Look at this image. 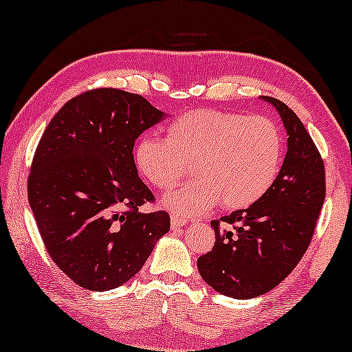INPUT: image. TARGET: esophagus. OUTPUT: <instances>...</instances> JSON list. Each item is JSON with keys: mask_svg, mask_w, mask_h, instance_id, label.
Instances as JSON below:
<instances>
[{"mask_svg": "<svg viewBox=\"0 0 352 352\" xmlns=\"http://www.w3.org/2000/svg\"><path fill=\"white\" fill-rule=\"evenodd\" d=\"M186 223H187V219L182 218V216H179L177 213H171V228L173 229H179Z\"/></svg>", "mask_w": 352, "mask_h": 352, "instance_id": "1", "label": "esophagus"}]
</instances>
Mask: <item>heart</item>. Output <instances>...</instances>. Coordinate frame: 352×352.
Masks as SVG:
<instances>
[{"instance_id":"heart-1","label":"heart","mask_w":352,"mask_h":352,"mask_svg":"<svg viewBox=\"0 0 352 352\" xmlns=\"http://www.w3.org/2000/svg\"><path fill=\"white\" fill-rule=\"evenodd\" d=\"M282 134L271 118L226 110H192L166 126V139L139 138L134 163L147 182L170 190L192 163L197 176L163 199L177 214H201L218 204L247 208L276 181L282 163Z\"/></svg>"}]
</instances>
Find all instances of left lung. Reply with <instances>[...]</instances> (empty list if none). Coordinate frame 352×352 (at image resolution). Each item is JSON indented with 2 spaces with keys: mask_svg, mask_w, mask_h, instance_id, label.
I'll list each match as a JSON object with an SVG mask.
<instances>
[{
  "mask_svg": "<svg viewBox=\"0 0 352 352\" xmlns=\"http://www.w3.org/2000/svg\"><path fill=\"white\" fill-rule=\"evenodd\" d=\"M263 99L276 107L287 129L280 171L271 189L248 208L211 221L214 247L197 259L201 278L235 300L264 295L295 269L325 200L324 160L305 124L282 100Z\"/></svg>",
  "mask_w": 352,
  "mask_h": 352,
  "instance_id": "obj_1",
  "label": "left lung"
}]
</instances>
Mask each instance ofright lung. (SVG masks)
I'll use <instances>...</instances> for the list:
<instances>
[{
    "instance_id": "right-lung-1",
    "label": "right lung",
    "mask_w": 352,
    "mask_h": 352,
    "mask_svg": "<svg viewBox=\"0 0 352 352\" xmlns=\"http://www.w3.org/2000/svg\"><path fill=\"white\" fill-rule=\"evenodd\" d=\"M163 117L139 94L91 89L70 99L38 142L28 204L52 261L86 290L123 285L170 230L166 211H139L153 194L133 157L136 139Z\"/></svg>"
}]
</instances>
